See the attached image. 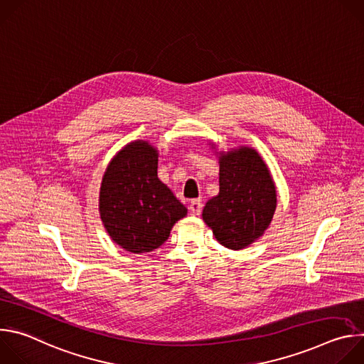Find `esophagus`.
<instances>
[{
    "label": "esophagus",
    "instance_id": "obj_1",
    "mask_svg": "<svg viewBox=\"0 0 364 364\" xmlns=\"http://www.w3.org/2000/svg\"><path fill=\"white\" fill-rule=\"evenodd\" d=\"M201 207H203L201 200H198V198L191 200V201H190V205H188L190 213H191V215H194V216H198V215L201 213Z\"/></svg>",
    "mask_w": 364,
    "mask_h": 364
}]
</instances>
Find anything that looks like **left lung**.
<instances>
[{
	"label": "left lung",
	"mask_w": 364,
	"mask_h": 364,
	"mask_svg": "<svg viewBox=\"0 0 364 364\" xmlns=\"http://www.w3.org/2000/svg\"><path fill=\"white\" fill-rule=\"evenodd\" d=\"M219 166V194L205 203L203 220L220 245L240 250L269 228L275 184L261 155L249 146L220 152Z\"/></svg>",
	"instance_id": "1"
}]
</instances>
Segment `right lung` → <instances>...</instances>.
Returning <instances> with one entry per match:
<instances>
[{"label":"right lung","instance_id":"right-lung-1","mask_svg":"<svg viewBox=\"0 0 364 364\" xmlns=\"http://www.w3.org/2000/svg\"><path fill=\"white\" fill-rule=\"evenodd\" d=\"M159 152L146 141L125 145L111 160L99 193V213L112 240L132 253L151 252L170 236L187 209L157 176Z\"/></svg>","mask_w":364,"mask_h":364}]
</instances>
